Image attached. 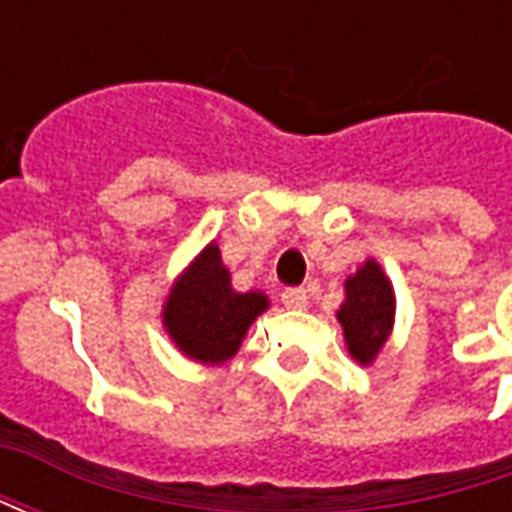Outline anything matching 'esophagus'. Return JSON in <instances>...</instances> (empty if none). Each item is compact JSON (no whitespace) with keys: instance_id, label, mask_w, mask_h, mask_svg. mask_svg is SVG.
<instances>
[{"instance_id":"obj_1","label":"esophagus","mask_w":512,"mask_h":512,"mask_svg":"<svg viewBox=\"0 0 512 512\" xmlns=\"http://www.w3.org/2000/svg\"><path fill=\"white\" fill-rule=\"evenodd\" d=\"M282 304H285L288 310H304V307H307V290L288 288L282 293Z\"/></svg>"}]
</instances>
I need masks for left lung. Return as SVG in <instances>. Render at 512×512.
Wrapping results in <instances>:
<instances>
[{
	"instance_id": "1",
	"label": "left lung",
	"mask_w": 512,
	"mask_h": 512,
	"mask_svg": "<svg viewBox=\"0 0 512 512\" xmlns=\"http://www.w3.org/2000/svg\"><path fill=\"white\" fill-rule=\"evenodd\" d=\"M337 321L343 326L348 354L359 365H373L395 326V290L373 257L345 279V301L337 310Z\"/></svg>"
}]
</instances>
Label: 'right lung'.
<instances>
[{"label": "right lung", "mask_w": 512, "mask_h": 512, "mask_svg": "<svg viewBox=\"0 0 512 512\" xmlns=\"http://www.w3.org/2000/svg\"><path fill=\"white\" fill-rule=\"evenodd\" d=\"M266 310V293H238L222 263L219 246L208 244L175 279L161 318L172 343L189 359L202 365H222L238 354L252 321Z\"/></svg>", "instance_id": "obj_1"}]
</instances>
